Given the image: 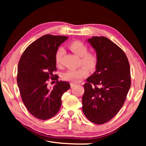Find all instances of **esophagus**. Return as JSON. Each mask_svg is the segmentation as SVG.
I'll return each mask as SVG.
<instances>
[{"instance_id": "1", "label": "esophagus", "mask_w": 146, "mask_h": 146, "mask_svg": "<svg viewBox=\"0 0 146 146\" xmlns=\"http://www.w3.org/2000/svg\"><path fill=\"white\" fill-rule=\"evenodd\" d=\"M70 85H71V88H74L75 86V84H74V83H72V82H71V84H70Z\"/></svg>"}]
</instances>
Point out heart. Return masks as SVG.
Returning a JSON list of instances; mask_svg holds the SVG:
<instances>
[{"label": "heart", "instance_id": "b5f03b06", "mask_svg": "<svg viewBox=\"0 0 146 146\" xmlns=\"http://www.w3.org/2000/svg\"><path fill=\"white\" fill-rule=\"evenodd\" d=\"M70 48L76 55L81 57L82 66L76 70H68L62 73V78L64 80L71 82H78L81 79L88 75V70H94L97 67L98 59L94 53L88 52V46L82 42L76 40L70 44ZM64 51L63 48L60 47L56 50L55 55V61L57 66H60Z\"/></svg>", "mask_w": 146, "mask_h": 146}]
</instances>
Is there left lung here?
I'll use <instances>...</instances> for the list:
<instances>
[{
    "label": "left lung",
    "mask_w": 146,
    "mask_h": 146,
    "mask_svg": "<svg viewBox=\"0 0 146 146\" xmlns=\"http://www.w3.org/2000/svg\"><path fill=\"white\" fill-rule=\"evenodd\" d=\"M88 42L96 51V70L84 85L82 111L97 124L110 121L119 111L131 86L130 67L123 50L105 36H93Z\"/></svg>",
    "instance_id": "8db88e82"
}]
</instances>
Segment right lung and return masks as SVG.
Segmentation results:
<instances>
[{"instance_id": "obj_1", "label": "right lung", "mask_w": 146, "mask_h": 146, "mask_svg": "<svg viewBox=\"0 0 146 146\" xmlns=\"http://www.w3.org/2000/svg\"><path fill=\"white\" fill-rule=\"evenodd\" d=\"M65 36L45 35L31 43L20 59L17 84L22 100L31 114L40 120L55 116L60 110L61 97L70 88V83L53 77L56 70L55 55ZM51 77L57 81L53 89L47 87Z\"/></svg>"}]
</instances>
